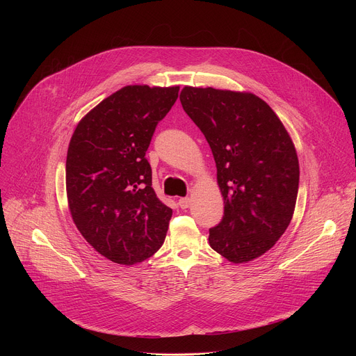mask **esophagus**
Instances as JSON below:
<instances>
[{
  "label": "esophagus",
  "instance_id": "1",
  "mask_svg": "<svg viewBox=\"0 0 356 356\" xmlns=\"http://www.w3.org/2000/svg\"><path fill=\"white\" fill-rule=\"evenodd\" d=\"M191 200L188 197H183V198H179V206L180 209H188Z\"/></svg>",
  "mask_w": 356,
  "mask_h": 356
}]
</instances>
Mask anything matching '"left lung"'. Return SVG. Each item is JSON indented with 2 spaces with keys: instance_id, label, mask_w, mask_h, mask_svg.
<instances>
[{
  "instance_id": "8db88e82",
  "label": "left lung",
  "mask_w": 356,
  "mask_h": 356,
  "mask_svg": "<svg viewBox=\"0 0 356 356\" xmlns=\"http://www.w3.org/2000/svg\"><path fill=\"white\" fill-rule=\"evenodd\" d=\"M180 103L211 147L224 197V217L210 228L211 248L234 264L259 258L296 207L300 169L290 135L252 92L186 86Z\"/></svg>"
}]
</instances>
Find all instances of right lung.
<instances>
[{
	"label": "right lung",
	"mask_w": 356,
	"mask_h": 356,
	"mask_svg": "<svg viewBox=\"0 0 356 356\" xmlns=\"http://www.w3.org/2000/svg\"><path fill=\"white\" fill-rule=\"evenodd\" d=\"M179 86H127L77 124L66 159L72 218L84 239L111 262L135 265L163 245L172 209L152 188L145 158Z\"/></svg>",
	"instance_id": "1"
}]
</instances>
